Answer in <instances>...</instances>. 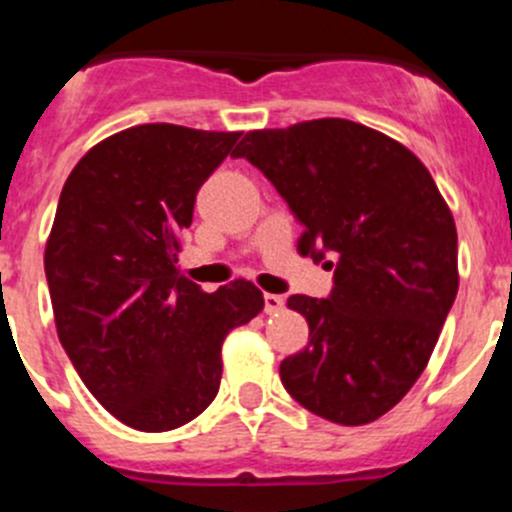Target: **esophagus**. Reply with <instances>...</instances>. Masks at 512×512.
<instances>
[{"mask_svg": "<svg viewBox=\"0 0 512 512\" xmlns=\"http://www.w3.org/2000/svg\"><path fill=\"white\" fill-rule=\"evenodd\" d=\"M285 305L283 295H275V293H265V313H280Z\"/></svg>", "mask_w": 512, "mask_h": 512, "instance_id": "34e87169", "label": "esophagus"}]
</instances>
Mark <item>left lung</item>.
I'll return each mask as SVG.
<instances>
[{"label": "left lung", "mask_w": 512, "mask_h": 512, "mask_svg": "<svg viewBox=\"0 0 512 512\" xmlns=\"http://www.w3.org/2000/svg\"><path fill=\"white\" fill-rule=\"evenodd\" d=\"M303 224L300 255L333 272L328 298L290 295L308 346L280 364L300 407L358 427L396 407L427 369L455 303L457 229L427 166L346 118L250 131L234 148Z\"/></svg>", "instance_id": "8db88e82"}]
</instances>
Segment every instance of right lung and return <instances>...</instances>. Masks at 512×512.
<instances>
[{"mask_svg":"<svg viewBox=\"0 0 512 512\" xmlns=\"http://www.w3.org/2000/svg\"><path fill=\"white\" fill-rule=\"evenodd\" d=\"M237 138L143 123L90 148L62 186L45 247L57 338L90 394L141 432L199 417L227 333L265 308L250 280L204 293L176 267L199 186Z\"/></svg>","mask_w":512,"mask_h":512,"instance_id":"1","label":"right lung"}]
</instances>
